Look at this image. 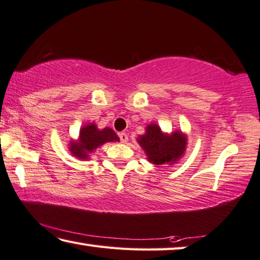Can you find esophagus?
I'll list each match as a JSON object with an SVG mask.
<instances>
[{
    "mask_svg": "<svg viewBox=\"0 0 260 260\" xmlns=\"http://www.w3.org/2000/svg\"><path fill=\"white\" fill-rule=\"evenodd\" d=\"M119 139L121 141V143H127V141H128V135H127L126 133H120Z\"/></svg>",
    "mask_w": 260,
    "mask_h": 260,
    "instance_id": "34e87169",
    "label": "esophagus"
}]
</instances>
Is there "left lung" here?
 <instances>
[{"label": "left lung", "instance_id": "obj_1", "mask_svg": "<svg viewBox=\"0 0 260 260\" xmlns=\"http://www.w3.org/2000/svg\"><path fill=\"white\" fill-rule=\"evenodd\" d=\"M145 132L138 141L148 154L150 162L155 165L174 164L183 155L186 139L181 132H175L172 135L162 134L160 127L155 124H150Z\"/></svg>", "mask_w": 260, "mask_h": 260}]
</instances>
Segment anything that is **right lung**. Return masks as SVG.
<instances>
[{
    "label": "right lung",
    "mask_w": 260,
    "mask_h": 260,
    "mask_svg": "<svg viewBox=\"0 0 260 260\" xmlns=\"http://www.w3.org/2000/svg\"><path fill=\"white\" fill-rule=\"evenodd\" d=\"M115 141H119V138L109 127L99 131L96 125L91 124L84 126L81 129L78 142H72L70 144V152L79 159H87L89 152H93L103 143Z\"/></svg>",
    "instance_id": "right-lung-1"
}]
</instances>
